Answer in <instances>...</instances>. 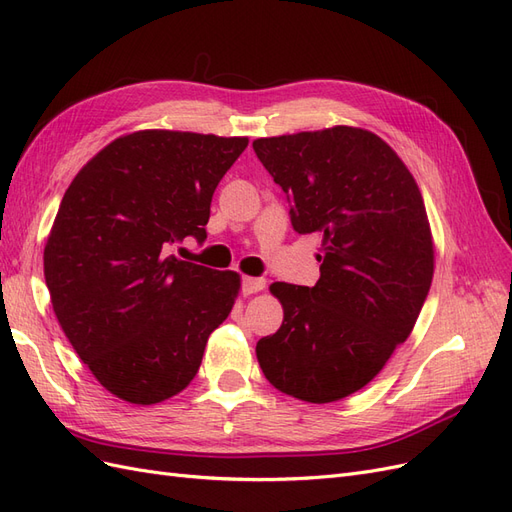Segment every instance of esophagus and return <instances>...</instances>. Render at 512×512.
I'll return each instance as SVG.
<instances>
[{
    "label": "esophagus",
    "instance_id": "1",
    "mask_svg": "<svg viewBox=\"0 0 512 512\" xmlns=\"http://www.w3.org/2000/svg\"><path fill=\"white\" fill-rule=\"evenodd\" d=\"M267 286V282L262 277H243V294H254L260 292Z\"/></svg>",
    "mask_w": 512,
    "mask_h": 512
}]
</instances>
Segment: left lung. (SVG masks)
I'll return each instance as SVG.
<instances>
[{
  "label": "left lung",
  "instance_id": "8db88e82",
  "mask_svg": "<svg viewBox=\"0 0 512 512\" xmlns=\"http://www.w3.org/2000/svg\"><path fill=\"white\" fill-rule=\"evenodd\" d=\"M299 235L318 232L316 286L271 284L284 307L256 356L277 391L331 404L374 380L412 333L433 277L421 190L380 136L335 126L256 138Z\"/></svg>",
  "mask_w": 512,
  "mask_h": 512
}]
</instances>
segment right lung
<instances>
[{
	"mask_svg": "<svg viewBox=\"0 0 512 512\" xmlns=\"http://www.w3.org/2000/svg\"><path fill=\"white\" fill-rule=\"evenodd\" d=\"M245 136L141 130L96 153L61 198L44 247L55 316L115 397L151 406L181 393L241 288L168 254L207 239L211 198Z\"/></svg>",
	"mask_w": 512,
	"mask_h": 512,
	"instance_id": "1",
	"label": "right lung"
}]
</instances>
